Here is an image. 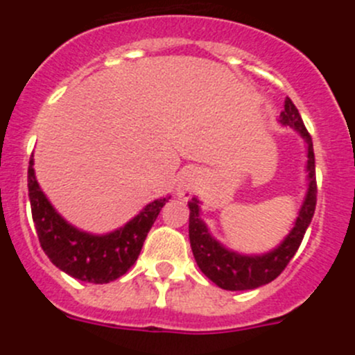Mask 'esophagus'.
Returning a JSON list of instances; mask_svg holds the SVG:
<instances>
[{
  "mask_svg": "<svg viewBox=\"0 0 355 355\" xmlns=\"http://www.w3.org/2000/svg\"><path fill=\"white\" fill-rule=\"evenodd\" d=\"M196 171L194 170H185L184 173H182L180 177V182H178V187H177V194L180 196V198H185L187 199L189 196L194 192V187H196Z\"/></svg>",
  "mask_w": 355,
  "mask_h": 355,
  "instance_id": "34e87169",
  "label": "esophagus"
}]
</instances>
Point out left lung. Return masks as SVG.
<instances>
[{"instance_id":"obj_1","label":"left lung","mask_w":355,"mask_h":355,"mask_svg":"<svg viewBox=\"0 0 355 355\" xmlns=\"http://www.w3.org/2000/svg\"><path fill=\"white\" fill-rule=\"evenodd\" d=\"M280 121L284 125H290L295 128L304 141L307 142V171H309V189H307L306 200L299 211L295 225L292 232L287 235L284 242L271 252L263 256H241L232 250L225 249L218 244L207 232L204 221L199 218V200L192 198L189 200V239H191L192 252H194L196 263L204 275L213 284L225 290H250L261 285L273 282L282 271L287 268L304 234L313 220L314 209H316V166H314V151L313 139L300 118L299 110L292 103V99H285V110L282 111Z\"/></svg>"}]
</instances>
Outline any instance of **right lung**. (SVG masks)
I'll use <instances>...</instances> for the list:
<instances>
[{
    "mask_svg": "<svg viewBox=\"0 0 355 355\" xmlns=\"http://www.w3.org/2000/svg\"><path fill=\"white\" fill-rule=\"evenodd\" d=\"M34 159L28 161L27 182L32 220L42 250L56 268L89 284H108L130 270L142 244L155 225L166 198L148 204L125 227L106 235H91L68 225L39 189L34 175Z\"/></svg>",
    "mask_w": 355,
    "mask_h": 355,
    "instance_id": "add662e5",
    "label": "right lung"
}]
</instances>
